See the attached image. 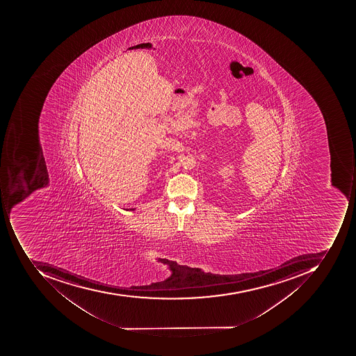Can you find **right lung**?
<instances>
[{
    "label": "right lung",
    "mask_w": 356,
    "mask_h": 356,
    "mask_svg": "<svg viewBox=\"0 0 356 356\" xmlns=\"http://www.w3.org/2000/svg\"><path fill=\"white\" fill-rule=\"evenodd\" d=\"M134 209H131V211H134ZM128 211H129V209H128Z\"/></svg>",
    "instance_id": "add662e5"
}]
</instances>
